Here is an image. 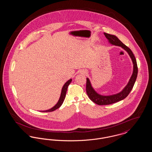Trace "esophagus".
Here are the masks:
<instances>
[{
	"instance_id": "1",
	"label": "esophagus",
	"mask_w": 152,
	"mask_h": 152,
	"mask_svg": "<svg viewBox=\"0 0 152 152\" xmlns=\"http://www.w3.org/2000/svg\"><path fill=\"white\" fill-rule=\"evenodd\" d=\"M85 72V73H87V71H84Z\"/></svg>"
}]
</instances>
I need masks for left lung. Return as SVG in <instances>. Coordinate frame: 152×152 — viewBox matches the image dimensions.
Wrapping results in <instances>:
<instances>
[{
	"label": "left lung",
	"instance_id": "obj_1",
	"mask_svg": "<svg viewBox=\"0 0 152 152\" xmlns=\"http://www.w3.org/2000/svg\"><path fill=\"white\" fill-rule=\"evenodd\" d=\"M104 35L108 39L109 42L110 43L115 45L121 47L123 49H124L128 53L133 63V72L129 80V83H128L126 86L124 88L123 91L117 94H113L111 96H101L100 94L96 93L91 86L89 80L87 78L86 91L87 94L89 98L95 104L99 105L112 104L118 101H121L125 98H126L128 96V94H129L130 91H132L133 87L134 86V84L137 79L138 73V67L136 59L130 48L128 47L126 45H125L124 44H123L116 36L109 34L105 32H104Z\"/></svg>",
	"mask_w": 152,
	"mask_h": 152
}]
</instances>
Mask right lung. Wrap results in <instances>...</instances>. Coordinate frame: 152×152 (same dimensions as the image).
<instances>
[{
    "label": "right lung",
    "mask_w": 152,
    "mask_h": 152,
    "mask_svg": "<svg viewBox=\"0 0 152 152\" xmlns=\"http://www.w3.org/2000/svg\"><path fill=\"white\" fill-rule=\"evenodd\" d=\"M71 81H72V79L69 80L67 82H66V83L64 85V86H63V88H62V91H61L60 97L59 99V100L58 101V103L56 104V105L55 106H54L53 108L49 109V110H45V111H42V112H52V111L57 109L60 108L61 107V105H62L63 101L64 100L68 87V86L69 85V84L71 83Z\"/></svg>",
    "instance_id": "add662e5"
}]
</instances>
